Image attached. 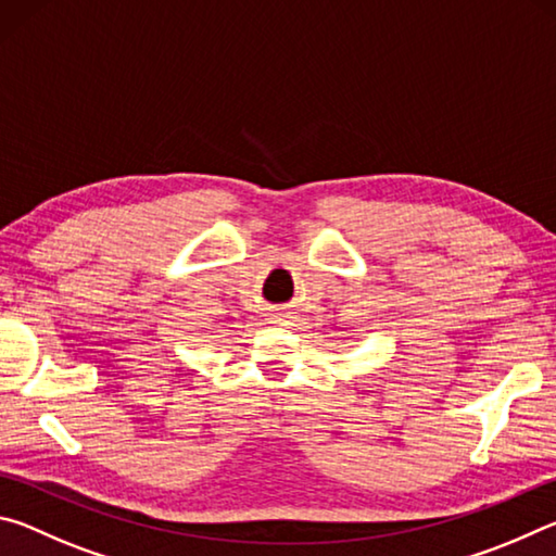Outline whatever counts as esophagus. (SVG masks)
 <instances>
[{
    "label": "esophagus",
    "instance_id": "1",
    "mask_svg": "<svg viewBox=\"0 0 556 556\" xmlns=\"http://www.w3.org/2000/svg\"><path fill=\"white\" fill-rule=\"evenodd\" d=\"M275 321H281V318H275Z\"/></svg>",
    "mask_w": 556,
    "mask_h": 556
}]
</instances>
